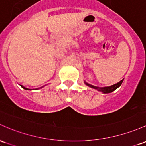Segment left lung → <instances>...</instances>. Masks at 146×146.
<instances>
[{
    "label": "left lung",
    "instance_id": "obj_1",
    "mask_svg": "<svg viewBox=\"0 0 146 146\" xmlns=\"http://www.w3.org/2000/svg\"><path fill=\"white\" fill-rule=\"evenodd\" d=\"M123 81V80L120 81L119 82L113 84V85H111L110 86H107V87H102V88H99V87H97V86H93V85H91V84H88V83L85 82H85V84H86V85L90 86V87H91V88H94V89H98L99 91H102V92H103L104 94H107V93H111V92H112V91L116 90L118 87H119V86L121 85Z\"/></svg>",
    "mask_w": 146,
    "mask_h": 146
}]
</instances>
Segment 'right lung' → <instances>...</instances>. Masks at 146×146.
<instances>
[{
  "label": "right lung",
  "instance_id": "add662e5",
  "mask_svg": "<svg viewBox=\"0 0 146 146\" xmlns=\"http://www.w3.org/2000/svg\"><path fill=\"white\" fill-rule=\"evenodd\" d=\"M21 87H22V88H23V89H26V90H30V89H28V88H25V87H24V86H22V85H21Z\"/></svg>",
  "mask_w": 146,
  "mask_h": 146
}]
</instances>
